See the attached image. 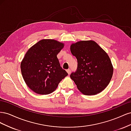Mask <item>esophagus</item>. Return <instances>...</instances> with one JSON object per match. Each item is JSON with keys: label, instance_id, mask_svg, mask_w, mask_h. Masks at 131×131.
Returning a JSON list of instances; mask_svg holds the SVG:
<instances>
[{"label": "esophagus", "instance_id": "34e87169", "mask_svg": "<svg viewBox=\"0 0 131 131\" xmlns=\"http://www.w3.org/2000/svg\"><path fill=\"white\" fill-rule=\"evenodd\" d=\"M67 73H68V74H70L71 73V69H67Z\"/></svg>", "mask_w": 131, "mask_h": 131}]
</instances>
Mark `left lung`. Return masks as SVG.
<instances>
[{
	"label": "left lung",
	"instance_id": "left-lung-1",
	"mask_svg": "<svg viewBox=\"0 0 131 131\" xmlns=\"http://www.w3.org/2000/svg\"><path fill=\"white\" fill-rule=\"evenodd\" d=\"M70 51L77 59L78 67L70 77L78 90L89 96L104 90L113 74V67L108 54L93 40L72 43Z\"/></svg>",
	"mask_w": 131,
	"mask_h": 131
}]
</instances>
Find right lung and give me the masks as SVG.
Wrapping results in <instances>:
<instances>
[{
  "label": "right lung",
  "mask_w": 131,
  "mask_h": 131,
  "mask_svg": "<svg viewBox=\"0 0 131 131\" xmlns=\"http://www.w3.org/2000/svg\"><path fill=\"white\" fill-rule=\"evenodd\" d=\"M64 43L53 39H42L28 50L21 63V73L27 85L40 94H50L68 75L57 55Z\"/></svg>",
  "instance_id": "1"
}]
</instances>
